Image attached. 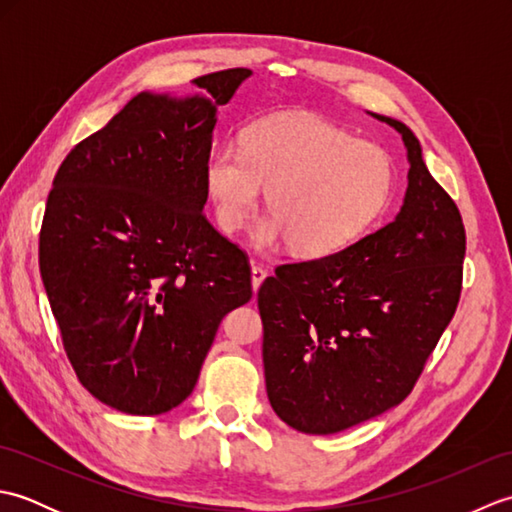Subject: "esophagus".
<instances>
[{
	"label": "esophagus",
	"instance_id": "34e87169",
	"mask_svg": "<svg viewBox=\"0 0 512 512\" xmlns=\"http://www.w3.org/2000/svg\"><path fill=\"white\" fill-rule=\"evenodd\" d=\"M268 277V270L262 268V266H253L250 268V286H253V290H259V286H262V281Z\"/></svg>",
	"mask_w": 512,
	"mask_h": 512
}]
</instances>
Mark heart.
<instances>
[{
  "label": "heart",
  "instance_id": "obj_1",
  "mask_svg": "<svg viewBox=\"0 0 512 512\" xmlns=\"http://www.w3.org/2000/svg\"><path fill=\"white\" fill-rule=\"evenodd\" d=\"M204 180L224 231H239L268 189L273 215L255 226V248L290 242L299 255L325 257L350 246L383 215L396 167L387 149L319 116L281 114L248 127L242 149L217 147Z\"/></svg>",
  "mask_w": 512,
  "mask_h": 512
}]
</instances>
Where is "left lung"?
I'll use <instances>...</instances> for the list:
<instances>
[{
	"label": "left lung",
	"instance_id": "obj_1",
	"mask_svg": "<svg viewBox=\"0 0 512 512\" xmlns=\"http://www.w3.org/2000/svg\"><path fill=\"white\" fill-rule=\"evenodd\" d=\"M372 116L407 149L400 211L339 253L279 266L257 292L270 407L312 436L400 405L460 301L466 235L458 206L433 180L411 129Z\"/></svg>",
	"mask_w": 512,
	"mask_h": 512
}]
</instances>
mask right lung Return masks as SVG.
<instances>
[{
  "mask_svg": "<svg viewBox=\"0 0 512 512\" xmlns=\"http://www.w3.org/2000/svg\"><path fill=\"white\" fill-rule=\"evenodd\" d=\"M253 74L140 92L54 176L39 270L65 352L94 398L132 416L178 407L226 312L253 297L246 255L204 217L217 112Z\"/></svg>",
  "mask_w": 512,
  "mask_h": 512,
  "instance_id": "add662e5",
  "label": "right lung"
}]
</instances>
